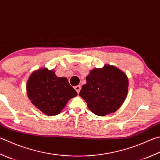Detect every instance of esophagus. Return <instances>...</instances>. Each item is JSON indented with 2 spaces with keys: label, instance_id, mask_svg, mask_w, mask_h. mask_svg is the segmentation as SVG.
I'll use <instances>...</instances> for the list:
<instances>
[{
  "label": "esophagus",
  "instance_id": "obj_1",
  "mask_svg": "<svg viewBox=\"0 0 160 160\" xmlns=\"http://www.w3.org/2000/svg\"><path fill=\"white\" fill-rule=\"evenodd\" d=\"M74 88H75V90H76V92H78V93H79V92H80V91L81 87H80V85H77V86H75Z\"/></svg>",
  "mask_w": 160,
  "mask_h": 160
}]
</instances>
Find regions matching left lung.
Instances as JSON below:
<instances>
[{
    "label": "left lung",
    "instance_id": "8db88e82",
    "mask_svg": "<svg viewBox=\"0 0 160 160\" xmlns=\"http://www.w3.org/2000/svg\"><path fill=\"white\" fill-rule=\"evenodd\" d=\"M86 80L79 95L95 115L104 116L114 112L125 100L128 78L115 66L106 64L101 68L93 69Z\"/></svg>",
    "mask_w": 160,
    "mask_h": 160
}]
</instances>
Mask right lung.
<instances>
[{
    "mask_svg": "<svg viewBox=\"0 0 160 160\" xmlns=\"http://www.w3.org/2000/svg\"><path fill=\"white\" fill-rule=\"evenodd\" d=\"M28 97L44 114H59L68 100L78 95L66 78H59L53 70L40 68L31 73L27 83Z\"/></svg>",
    "mask_w": 160,
    "mask_h": 160,
    "instance_id": "obj_1",
    "label": "right lung"
}]
</instances>
